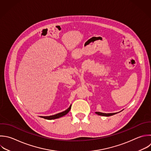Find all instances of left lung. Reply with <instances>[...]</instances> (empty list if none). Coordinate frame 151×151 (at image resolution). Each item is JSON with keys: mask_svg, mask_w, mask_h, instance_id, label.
<instances>
[{"mask_svg": "<svg viewBox=\"0 0 151 151\" xmlns=\"http://www.w3.org/2000/svg\"><path fill=\"white\" fill-rule=\"evenodd\" d=\"M96 113L98 115L103 116H112V115H114V114H116L115 113H100V112H99V111H96Z\"/></svg>", "mask_w": 151, "mask_h": 151, "instance_id": "left-lung-1", "label": "left lung"}]
</instances>
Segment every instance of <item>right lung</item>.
Returning a JSON list of instances; mask_svg holds the SVG:
<instances>
[{
    "mask_svg": "<svg viewBox=\"0 0 151 151\" xmlns=\"http://www.w3.org/2000/svg\"><path fill=\"white\" fill-rule=\"evenodd\" d=\"M71 107V105L67 110H65V111H64L61 113H59L58 114H54V115H52V116H41V117H42L44 119H48V120H52V119H57V118L61 117L65 115L66 114H67L69 112V111L70 110Z\"/></svg>",
    "mask_w": 151,
    "mask_h": 151,
    "instance_id": "right-lung-1",
    "label": "right lung"
}]
</instances>
